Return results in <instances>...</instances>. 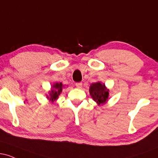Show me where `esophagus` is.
I'll return each mask as SVG.
<instances>
[{"mask_svg": "<svg viewBox=\"0 0 158 158\" xmlns=\"http://www.w3.org/2000/svg\"><path fill=\"white\" fill-rule=\"evenodd\" d=\"M76 87H77V88H79V89H80V88H82V83L81 82L76 83Z\"/></svg>", "mask_w": 158, "mask_h": 158, "instance_id": "1", "label": "esophagus"}]
</instances>
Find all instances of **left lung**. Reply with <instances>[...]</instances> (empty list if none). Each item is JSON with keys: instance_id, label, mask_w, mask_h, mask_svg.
I'll list each match as a JSON object with an SVG mask.
<instances>
[{"instance_id": "left-lung-1", "label": "left lung", "mask_w": 158, "mask_h": 158, "mask_svg": "<svg viewBox=\"0 0 158 158\" xmlns=\"http://www.w3.org/2000/svg\"><path fill=\"white\" fill-rule=\"evenodd\" d=\"M89 92L91 97L98 105L105 104L109 97V90L106 87V85L100 81L90 85Z\"/></svg>"}]
</instances>
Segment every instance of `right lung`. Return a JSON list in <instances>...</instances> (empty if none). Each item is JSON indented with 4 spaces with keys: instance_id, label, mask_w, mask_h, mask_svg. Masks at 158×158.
Returning <instances> with one entry per match:
<instances>
[{
    "instance_id": "right-lung-1",
    "label": "right lung",
    "mask_w": 158,
    "mask_h": 158,
    "mask_svg": "<svg viewBox=\"0 0 158 158\" xmlns=\"http://www.w3.org/2000/svg\"><path fill=\"white\" fill-rule=\"evenodd\" d=\"M64 88V85H62L61 82H56L55 84L52 85V89L49 92V97L48 96V98L52 102H55L59 98V96L60 95L61 91H62V88Z\"/></svg>"
}]
</instances>
